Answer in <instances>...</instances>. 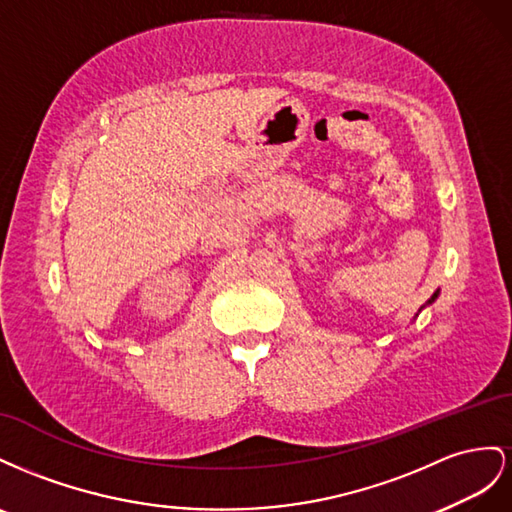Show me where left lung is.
<instances>
[{
  "instance_id": "left-lung-1",
  "label": "left lung",
  "mask_w": 512,
  "mask_h": 512,
  "mask_svg": "<svg viewBox=\"0 0 512 512\" xmlns=\"http://www.w3.org/2000/svg\"><path fill=\"white\" fill-rule=\"evenodd\" d=\"M437 296H440V289H435V291H433V296H431V298H429V300H427V304H422V306H420V311H422V309H425V306H429V304H433V302H435V300H437ZM420 311H418V313H420ZM416 317H418V315H416Z\"/></svg>"
}]
</instances>
